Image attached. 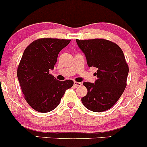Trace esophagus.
Returning <instances> with one entry per match:
<instances>
[{
  "label": "esophagus",
  "instance_id": "1",
  "mask_svg": "<svg viewBox=\"0 0 147 147\" xmlns=\"http://www.w3.org/2000/svg\"><path fill=\"white\" fill-rule=\"evenodd\" d=\"M81 85H82V83H81V82H74V86H80Z\"/></svg>",
  "mask_w": 147,
  "mask_h": 147
}]
</instances>
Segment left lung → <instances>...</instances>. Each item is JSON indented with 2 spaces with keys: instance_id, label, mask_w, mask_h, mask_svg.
Listing matches in <instances>:
<instances>
[{
  "instance_id": "left-lung-1",
  "label": "left lung",
  "mask_w": 147,
  "mask_h": 147,
  "mask_svg": "<svg viewBox=\"0 0 147 147\" xmlns=\"http://www.w3.org/2000/svg\"><path fill=\"white\" fill-rule=\"evenodd\" d=\"M89 67L97 68L95 84L84 82L88 93L82 97L84 106L94 112H103L115 105L126 86L129 65L122 49L104 38L76 39Z\"/></svg>"
}]
</instances>
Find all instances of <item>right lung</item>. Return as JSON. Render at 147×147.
I'll return each mask as SVG.
<instances>
[{
  "instance_id": "1",
  "label": "right lung",
  "mask_w": 147,
  "mask_h": 147,
  "mask_svg": "<svg viewBox=\"0 0 147 147\" xmlns=\"http://www.w3.org/2000/svg\"><path fill=\"white\" fill-rule=\"evenodd\" d=\"M70 40L43 38L32 42L25 48L17 69L22 92L28 104L40 113H48L59 104L73 81L57 80L50 74L62 49Z\"/></svg>"
}]
</instances>
